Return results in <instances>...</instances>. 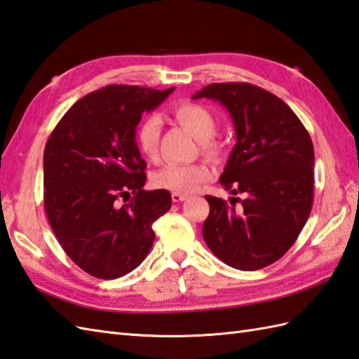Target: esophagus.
<instances>
[{
    "instance_id": "34e87169",
    "label": "esophagus",
    "mask_w": 359,
    "mask_h": 359,
    "mask_svg": "<svg viewBox=\"0 0 359 359\" xmlns=\"http://www.w3.org/2000/svg\"><path fill=\"white\" fill-rule=\"evenodd\" d=\"M184 200H187V195L186 194H177V192L172 194V201L173 203H181V201H184Z\"/></svg>"
}]
</instances>
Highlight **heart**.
I'll list each match as a JSON object with an SVG mask.
<instances>
[{"instance_id": "1", "label": "heart", "mask_w": 359, "mask_h": 359, "mask_svg": "<svg viewBox=\"0 0 359 359\" xmlns=\"http://www.w3.org/2000/svg\"><path fill=\"white\" fill-rule=\"evenodd\" d=\"M173 115L181 126L194 135L201 142L203 152L217 158L219 155V146L212 138L218 130V121L209 109L195 104V102H181L173 109ZM159 137H161V119L158 115H147L142 118L137 129V144L140 152L150 161L158 158ZM212 178L210 167L205 163L196 164H165L154 175V186L165 189L177 194H190L200 187L203 182Z\"/></svg>"}]
</instances>
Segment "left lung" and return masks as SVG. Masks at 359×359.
Segmentation results:
<instances>
[{
    "label": "left lung",
    "instance_id": "1",
    "mask_svg": "<svg viewBox=\"0 0 359 359\" xmlns=\"http://www.w3.org/2000/svg\"><path fill=\"white\" fill-rule=\"evenodd\" d=\"M224 106L235 126L236 144L219 182L245 194L235 210L217 196L203 224V238L215 257L238 270L273 264L297 241L313 203L315 154L310 135L285 102L249 83H215L194 100Z\"/></svg>",
    "mask_w": 359,
    "mask_h": 359
}]
</instances>
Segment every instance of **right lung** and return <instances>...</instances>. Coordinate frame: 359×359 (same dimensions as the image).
I'll return each mask as SVG.
<instances>
[{
    "mask_svg": "<svg viewBox=\"0 0 359 359\" xmlns=\"http://www.w3.org/2000/svg\"><path fill=\"white\" fill-rule=\"evenodd\" d=\"M173 89L106 86L78 100L47 140V219L67 257L92 276L115 280L137 269L154 244L152 224L170 209L167 190L142 189L146 161L135 132L142 112Z\"/></svg>",
    "mask_w": 359,
    "mask_h": 359,
    "instance_id": "right-lung-1",
    "label": "right lung"
}]
</instances>
